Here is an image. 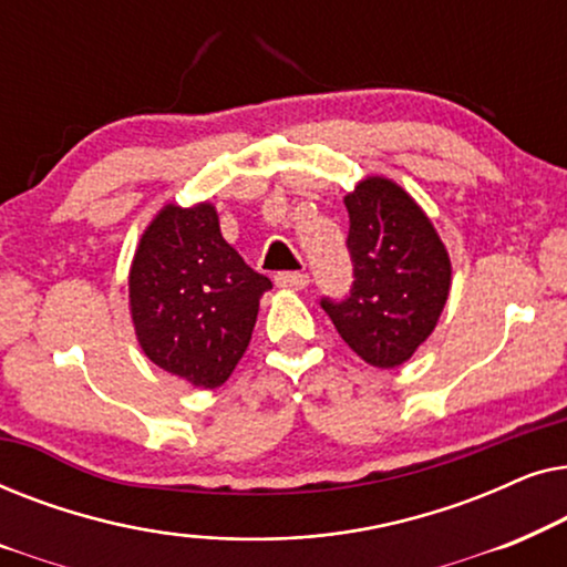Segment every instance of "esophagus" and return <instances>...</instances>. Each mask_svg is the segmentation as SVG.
<instances>
[{
	"mask_svg": "<svg viewBox=\"0 0 567 567\" xmlns=\"http://www.w3.org/2000/svg\"><path fill=\"white\" fill-rule=\"evenodd\" d=\"M276 286L281 289H307L309 286V276L305 270H284V274H276Z\"/></svg>",
	"mask_w": 567,
	"mask_h": 567,
	"instance_id": "1",
	"label": "esophagus"
}]
</instances>
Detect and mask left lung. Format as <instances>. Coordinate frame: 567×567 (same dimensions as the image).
<instances>
[{
	"label": "left lung",
	"mask_w": 567,
	"mask_h": 567,
	"mask_svg": "<svg viewBox=\"0 0 567 567\" xmlns=\"http://www.w3.org/2000/svg\"><path fill=\"white\" fill-rule=\"evenodd\" d=\"M353 286L320 305L340 338L377 369H394L436 328L452 262L423 208L386 177H367L343 198Z\"/></svg>",
	"instance_id": "1"
}]
</instances>
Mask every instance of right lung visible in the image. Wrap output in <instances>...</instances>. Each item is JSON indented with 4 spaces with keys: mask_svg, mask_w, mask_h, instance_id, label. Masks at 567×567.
Here are the masks:
<instances>
[{
    "mask_svg": "<svg viewBox=\"0 0 567 567\" xmlns=\"http://www.w3.org/2000/svg\"><path fill=\"white\" fill-rule=\"evenodd\" d=\"M270 278L221 237L212 204H167L144 229L128 274L131 320L146 359L214 390L250 346Z\"/></svg>",
    "mask_w": 567,
    "mask_h": 567,
    "instance_id": "obj_1",
    "label": "right lung"
}]
</instances>
